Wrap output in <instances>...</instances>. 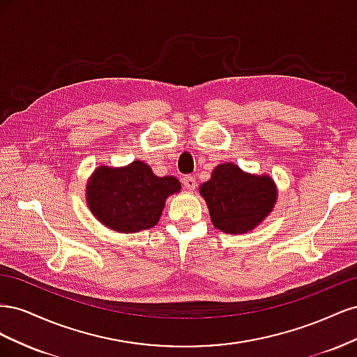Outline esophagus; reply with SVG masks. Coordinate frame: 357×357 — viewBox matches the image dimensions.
<instances>
[{
    "instance_id": "1",
    "label": "esophagus",
    "mask_w": 357,
    "mask_h": 357,
    "mask_svg": "<svg viewBox=\"0 0 357 357\" xmlns=\"http://www.w3.org/2000/svg\"><path fill=\"white\" fill-rule=\"evenodd\" d=\"M183 186H185L188 190H193L197 188V180L190 176L183 177Z\"/></svg>"
}]
</instances>
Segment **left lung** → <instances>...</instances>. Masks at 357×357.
Instances as JSON below:
<instances>
[{
  "instance_id": "obj_1",
  "label": "left lung",
  "mask_w": 357,
  "mask_h": 357,
  "mask_svg": "<svg viewBox=\"0 0 357 357\" xmlns=\"http://www.w3.org/2000/svg\"><path fill=\"white\" fill-rule=\"evenodd\" d=\"M208 205L214 228L225 234L255 229L273 211L275 183L268 176H253L226 162L214 168L211 178L199 186Z\"/></svg>"
}]
</instances>
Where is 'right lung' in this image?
<instances>
[{"mask_svg":"<svg viewBox=\"0 0 357 357\" xmlns=\"http://www.w3.org/2000/svg\"><path fill=\"white\" fill-rule=\"evenodd\" d=\"M180 188L176 177H158L142 160L122 168L101 165L86 186V202L107 228L132 234L158 225L165 199Z\"/></svg>","mask_w":357,"mask_h":357,"instance_id":"obj_1","label":"right lung"}]
</instances>
